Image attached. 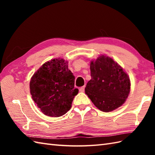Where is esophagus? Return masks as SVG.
I'll return each mask as SVG.
<instances>
[{"instance_id":"obj_1","label":"esophagus","mask_w":155,"mask_h":155,"mask_svg":"<svg viewBox=\"0 0 155 155\" xmlns=\"http://www.w3.org/2000/svg\"><path fill=\"white\" fill-rule=\"evenodd\" d=\"M84 88H85V86L79 88V91H80L81 92H84Z\"/></svg>"}]
</instances>
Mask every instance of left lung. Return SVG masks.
<instances>
[{
	"instance_id": "1",
	"label": "left lung",
	"mask_w": 155,
	"mask_h": 155,
	"mask_svg": "<svg viewBox=\"0 0 155 155\" xmlns=\"http://www.w3.org/2000/svg\"><path fill=\"white\" fill-rule=\"evenodd\" d=\"M91 79L85 93L98 109L110 112L120 107L130 93L128 74L110 57L102 55L91 62Z\"/></svg>"
}]
</instances>
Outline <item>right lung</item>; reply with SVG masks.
<instances>
[{"instance_id": "obj_1", "label": "right lung", "mask_w": 155, "mask_h": 155, "mask_svg": "<svg viewBox=\"0 0 155 155\" xmlns=\"http://www.w3.org/2000/svg\"><path fill=\"white\" fill-rule=\"evenodd\" d=\"M30 92L42 113L58 117L71 109L78 89L74 88V76L68 68V62L56 58L45 62L33 74Z\"/></svg>"}]
</instances>
